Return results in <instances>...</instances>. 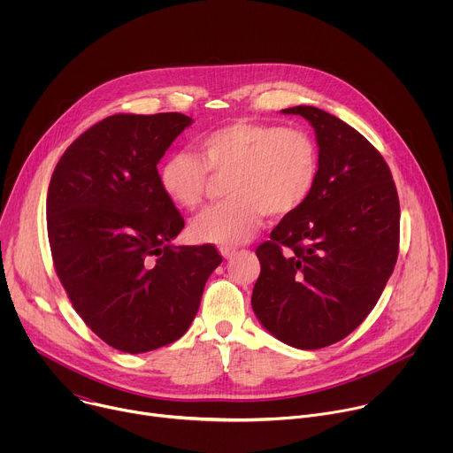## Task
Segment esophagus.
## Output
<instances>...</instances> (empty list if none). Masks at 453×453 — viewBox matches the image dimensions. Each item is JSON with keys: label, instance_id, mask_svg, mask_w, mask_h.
I'll return each mask as SVG.
<instances>
[{"label": "esophagus", "instance_id": "1", "mask_svg": "<svg viewBox=\"0 0 453 453\" xmlns=\"http://www.w3.org/2000/svg\"><path fill=\"white\" fill-rule=\"evenodd\" d=\"M238 250L233 247H220V254L226 257V260H231V257L236 254Z\"/></svg>", "mask_w": 453, "mask_h": 453}]
</instances>
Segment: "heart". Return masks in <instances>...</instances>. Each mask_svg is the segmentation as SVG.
Returning a JSON list of instances; mask_svg holds the SVG:
<instances>
[{
  "label": "heart",
  "mask_w": 453,
  "mask_h": 453,
  "mask_svg": "<svg viewBox=\"0 0 453 453\" xmlns=\"http://www.w3.org/2000/svg\"><path fill=\"white\" fill-rule=\"evenodd\" d=\"M197 156L177 152L159 166V186L182 210H196L206 197L211 175L226 177L227 201L191 222L199 242L238 245L250 240L264 215L273 219L297 211L311 196L319 152L299 128L267 123H231L204 134Z\"/></svg>",
  "instance_id": "1"
}]
</instances>
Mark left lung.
I'll return each mask as SVG.
<instances>
[{
	"mask_svg": "<svg viewBox=\"0 0 453 453\" xmlns=\"http://www.w3.org/2000/svg\"><path fill=\"white\" fill-rule=\"evenodd\" d=\"M313 127L319 173L308 201L256 249L250 304L260 325L297 349H320L358 328L398 257L400 201L380 152L341 118L297 105Z\"/></svg>",
	"mask_w": 453,
	"mask_h": 453,
	"instance_id": "left-lung-1",
	"label": "left lung"
}]
</instances>
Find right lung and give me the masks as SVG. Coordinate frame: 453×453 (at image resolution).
Segmentation results:
<instances>
[{
    "label": "right lung",
    "instance_id": "obj_1",
    "mask_svg": "<svg viewBox=\"0 0 453 453\" xmlns=\"http://www.w3.org/2000/svg\"><path fill=\"white\" fill-rule=\"evenodd\" d=\"M191 123L180 112L107 116L66 149L48 186L57 276L86 325L123 353L182 337L222 262L213 245H172L184 220L157 163Z\"/></svg>",
    "mask_w": 453,
    "mask_h": 453
}]
</instances>
